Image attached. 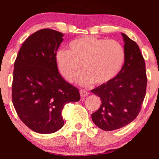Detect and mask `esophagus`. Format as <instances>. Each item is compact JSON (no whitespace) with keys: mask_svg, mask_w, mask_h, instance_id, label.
I'll return each mask as SVG.
<instances>
[{"mask_svg":"<svg viewBox=\"0 0 159 159\" xmlns=\"http://www.w3.org/2000/svg\"><path fill=\"white\" fill-rule=\"evenodd\" d=\"M89 94V93L87 91H86L85 90H80V95H81V97H85L86 96Z\"/></svg>","mask_w":159,"mask_h":159,"instance_id":"1","label":"esophagus"}]
</instances>
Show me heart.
<instances>
[{
  "label": "heart",
  "instance_id": "1",
  "mask_svg": "<svg viewBox=\"0 0 159 159\" xmlns=\"http://www.w3.org/2000/svg\"><path fill=\"white\" fill-rule=\"evenodd\" d=\"M125 57V49L118 41L89 36L72 40L69 51H58L56 63L66 81L74 79L82 64L84 72L77 78L78 83L84 86L92 83L105 85L116 78Z\"/></svg>",
  "mask_w": 159,
  "mask_h": 159
}]
</instances>
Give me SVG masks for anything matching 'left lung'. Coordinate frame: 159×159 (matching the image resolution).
Masks as SVG:
<instances>
[{
	"label": "left lung",
	"mask_w": 159,
	"mask_h": 159,
	"mask_svg": "<svg viewBox=\"0 0 159 159\" xmlns=\"http://www.w3.org/2000/svg\"><path fill=\"white\" fill-rule=\"evenodd\" d=\"M123 37L125 57L116 78L92 90L101 98V106L92 114V120L99 129L113 131L125 126L138 116L147 90L145 61L138 44Z\"/></svg>",
	"instance_id": "left-lung-1"
}]
</instances>
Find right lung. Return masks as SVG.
I'll return each mask as SVG.
<instances>
[{"label": "right lung", "instance_id": "right-lung-1", "mask_svg": "<svg viewBox=\"0 0 159 159\" xmlns=\"http://www.w3.org/2000/svg\"><path fill=\"white\" fill-rule=\"evenodd\" d=\"M63 34L42 29L24 42L14 63L12 99L20 120L34 132H55L63 127L66 104L79 101V90L61 77L56 63Z\"/></svg>", "mask_w": 159, "mask_h": 159}]
</instances>
